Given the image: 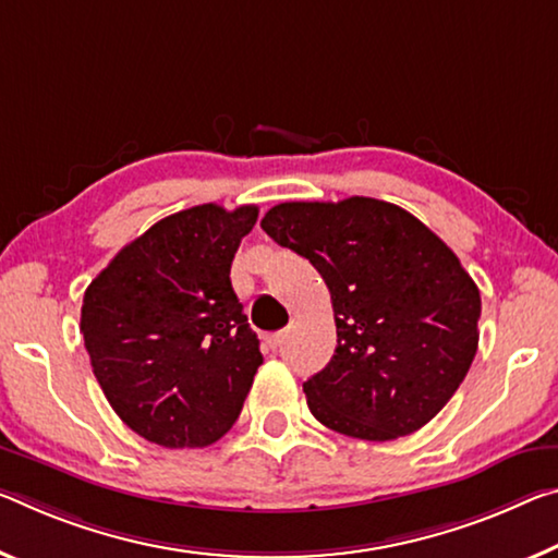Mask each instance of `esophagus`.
<instances>
[{"label":"esophagus","mask_w":558,"mask_h":558,"mask_svg":"<svg viewBox=\"0 0 558 558\" xmlns=\"http://www.w3.org/2000/svg\"><path fill=\"white\" fill-rule=\"evenodd\" d=\"M282 340H286V332H272V335H268V338H265V344H268L270 350H276L282 344Z\"/></svg>","instance_id":"esophagus-1"}]
</instances>
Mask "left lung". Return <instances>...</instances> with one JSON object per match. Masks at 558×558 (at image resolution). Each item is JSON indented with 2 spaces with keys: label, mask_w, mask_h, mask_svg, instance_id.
Instances as JSON below:
<instances>
[{
  "label": "left lung",
  "mask_w": 558,
  "mask_h": 558,
  "mask_svg": "<svg viewBox=\"0 0 558 558\" xmlns=\"http://www.w3.org/2000/svg\"><path fill=\"white\" fill-rule=\"evenodd\" d=\"M260 228L311 260L332 298L338 348L303 385L313 417L367 441L424 427L480 344V288L447 243L404 208L365 196L280 203Z\"/></svg>",
  "instance_id": "obj_1"
}]
</instances>
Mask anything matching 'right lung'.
<instances>
[{
	"mask_svg": "<svg viewBox=\"0 0 558 558\" xmlns=\"http://www.w3.org/2000/svg\"><path fill=\"white\" fill-rule=\"evenodd\" d=\"M258 208L158 220L92 280L82 335L113 412L154 445L208 447L233 427L263 355L231 286Z\"/></svg>",
	"mask_w": 558,
	"mask_h": 558,
	"instance_id": "1",
	"label": "right lung"
}]
</instances>
